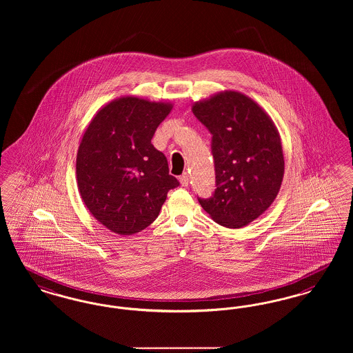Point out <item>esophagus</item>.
I'll list each match as a JSON object with an SVG mask.
<instances>
[{
	"instance_id": "esophagus-1",
	"label": "esophagus",
	"mask_w": 353,
	"mask_h": 353,
	"mask_svg": "<svg viewBox=\"0 0 353 353\" xmlns=\"http://www.w3.org/2000/svg\"><path fill=\"white\" fill-rule=\"evenodd\" d=\"M179 182H181V185H183V187H187V185H188L190 176H188V174H187V172H185V174L179 178Z\"/></svg>"
}]
</instances>
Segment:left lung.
Listing matches in <instances>:
<instances>
[{
  "instance_id": "8db88e82",
  "label": "left lung",
  "mask_w": 353,
  "mask_h": 353,
  "mask_svg": "<svg viewBox=\"0 0 353 353\" xmlns=\"http://www.w3.org/2000/svg\"><path fill=\"white\" fill-rule=\"evenodd\" d=\"M212 134L216 188L199 199L223 227L241 228L268 210L284 175L281 139L271 117L248 95L224 90L192 103Z\"/></svg>"
}]
</instances>
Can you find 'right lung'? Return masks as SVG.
<instances>
[{
    "label": "right lung",
    "instance_id": "add662e5",
    "mask_svg": "<svg viewBox=\"0 0 353 353\" xmlns=\"http://www.w3.org/2000/svg\"><path fill=\"white\" fill-rule=\"evenodd\" d=\"M171 110V102L125 95L95 112L82 135L75 163L79 195L94 218L118 235L149 227L168 191L179 185L151 143Z\"/></svg>",
    "mask_w": 353,
    "mask_h": 353
}]
</instances>
